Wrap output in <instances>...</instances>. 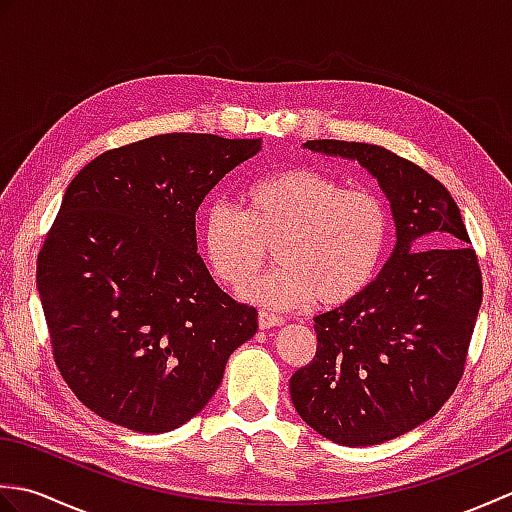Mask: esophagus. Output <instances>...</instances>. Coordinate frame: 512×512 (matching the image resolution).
Masks as SVG:
<instances>
[{"instance_id": "34e87169", "label": "esophagus", "mask_w": 512, "mask_h": 512, "mask_svg": "<svg viewBox=\"0 0 512 512\" xmlns=\"http://www.w3.org/2000/svg\"><path fill=\"white\" fill-rule=\"evenodd\" d=\"M284 323V319L279 317V314L273 312H259V328L262 330H270V328H277V325Z\"/></svg>"}]
</instances>
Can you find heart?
Wrapping results in <instances>:
<instances>
[{
  "mask_svg": "<svg viewBox=\"0 0 512 512\" xmlns=\"http://www.w3.org/2000/svg\"><path fill=\"white\" fill-rule=\"evenodd\" d=\"M248 209L215 200L202 215V246L213 275L246 288L275 248L279 268L246 290L268 310L343 308L372 286L385 262L389 211L369 189H345L317 169H288L246 191Z\"/></svg>",
  "mask_w": 512,
  "mask_h": 512,
  "instance_id": "heart-1",
  "label": "heart"
}]
</instances>
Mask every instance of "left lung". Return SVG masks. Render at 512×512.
<instances>
[{
  "label": "left lung",
  "mask_w": 512,
  "mask_h": 512,
  "mask_svg": "<svg viewBox=\"0 0 512 512\" xmlns=\"http://www.w3.org/2000/svg\"><path fill=\"white\" fill-rule=\"evenodd\" d=\"M303 147L361 162L396 222L385 268L361 297L314 317L317 354L290 378L303 422L343 447H369L418 427L451 398L482 306V270L458 204L416 162L347 140Z\"/></svg>",
  "instance_id": "left-lung-1"
}]
</instances>
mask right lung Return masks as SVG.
I'll return each mask as SVG.
<instances>
[{
    "label": "right lung",
    "mask_w": 512,
    "mask_h": 512,
    "mask_svg": "<svg viewBox=\"0 0 512 512\" xmlns=\"http://www.w3.org/2000/svg\"><path fill=\"white\" fill-rule=\"evenodd\" d=\"M262 138L162 134L88 162L37 257L52 356L101 418L140 433L180 427L220 387L257 310L215 284L195 242L204 195Z\"/></svg>",
    "instance_id": "1"
}]
</instances>
